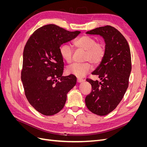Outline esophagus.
Segmentation results:
<instances>
[{
    "label": "esophagus",
    "mask_w": 147,
    "mask_h": 147,
    "mask_svg": "<svg viewBox=\"0 0 147 147\" xmlns=\"http://www.w3.org/2000/svg\"><path fill=\"white\" fill-rule=\"evenodd\" d=\"M84 81L83 79H81V78H77V82L78 83H82Z\"/></svg>",
    "instance_id": "1"
}]
</instances>
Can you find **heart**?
Listing matches in <instances>:
<instances>
[{"label":"heart","mask_w":147,"mask_h":147,"mask_svg":"<svg viewBox=\"0 0 147 147\" xmlns=\"http://www.w3.org/2000/svg\"><path fill=\"white\" fill-rule=\"evenodd\" d=\"M74 45L78 50L85 51L84 57V61H90L94 65L100 64L104 59L106 48L102 42H96V39L88 35H83L74 42ZM60 55L63 59L67 63H70L72 61L74 50L67 44H63L59 49ZM91 63H74L68 66L67 71L70 74L78 78L85 76L91 70Z\"/></svg>","instance_id":"1"}]
</instances>
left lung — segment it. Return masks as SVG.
Returning a JSON list of instances; mask_svg holds the SVG:
<instances>
[{"mask_svg":"<svg viewBox=\"0 0 147 147\" xmlns=\"http://www.w3.org/2000/svg\"><path fill=\"white\" fill-rule=\"evenodd\" d=\"M86 34L99 35L105 43L104 58L92 72L101 81L86 79L92 91L85 98L87 108L92 113L104 116L117 107L128 88L132 69L130 48L121 32L111 26L97 28Z\"/></svg>","mask_w":147,"mask_h":147,"instance_id":"1","label":"left lung"}]
</instances>
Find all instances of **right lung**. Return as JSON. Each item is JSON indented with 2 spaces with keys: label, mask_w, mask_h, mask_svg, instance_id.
<instances>
[{
  "label": "right lung",
  "mask_w": 147,
  "mask_h": 147,
  "mask_svg": "<svg viewBox=\"0 0 147 147\" xmlns=\"http://www.w3.org/2000/svg\"><path fill=\"white\" fill-rule=\"evenodd\" d=\"M80 33L48 24L35 30L24 47L21 81L25 95L30 104L46 116L63 109L67 94L76 84L74 75L63 76L64 65L59 49Z\"/></svg>",
  "instance_id": "1"
}]
</instances>
